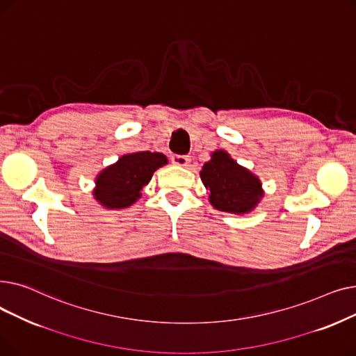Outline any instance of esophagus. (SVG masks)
<instances>
[{
  "mask_svg": "<svg viewBox=\"0 0 356 356\" xmlns=\"http://www.w3.org/2000/svg\"><path fill=\"white\" fill-rule=\"evenodd\" d=\"M172 161L176 164V165H180V167H186L189 164V157L188 156H179V154H175L172 157Z\"/></svg>",
  "mask_w": 356,
  "mask_h": 356,
  "instance_id": "1",
  "label": "esophagus"
}]
</instances>
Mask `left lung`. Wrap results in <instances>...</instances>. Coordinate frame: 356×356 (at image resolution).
<instances>
[{"label": "left lung", "instance_id": "obj_1", "mask_svg": "<svg viewBox=\"0 0 356 356\" xmlns=\"http://www.w3.org/2000/svg\"><path fill=\"white\" fill-rule=\"evenodd\" d=\"M200 179L209 191V202L220 212L244 215L264 196L259 179L239 165L225 149H216L203 164Z\"/></svg>", "mask_w": 356, "mask_h": 356}]
</instances>
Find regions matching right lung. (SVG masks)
Returning a JSON list of instances; mask_svg holds the SVG:
<instances>
[{
    "mask_svg": "<svg viewBox=\"0 0 356 356\" xmlns=\"http://www.w3.org/2000/svg\"><path fill=\"white\" fill-rule=\"evenodd\" d=\"M164 164H167V157L161 153L125 154L97 176L93 196L106 209L128 208L141 197L144 186Z\"/></svg>",
    "mask_w": 356,
    "mask_h": 356,
    "instance_id": "add662e5",
    "label": "right lung"
}]
</instances>
